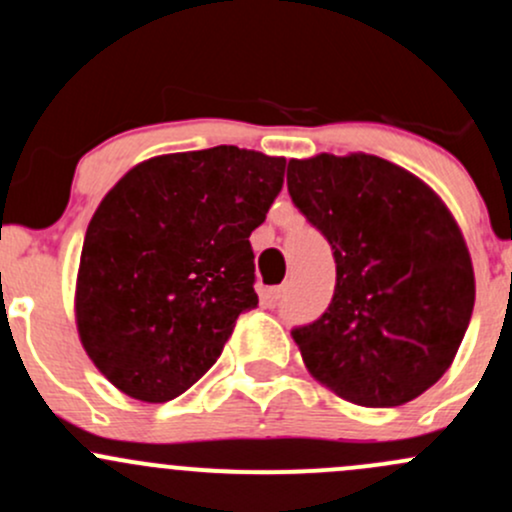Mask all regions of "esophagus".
<instances>
[{
    "label": "esophagus",
    "mask_w": 512,
    "mask_h": 512,
    "mask_svg": "<svg viewBox=\"0 0 512 512\" xmlns=\"http://www.w3.org/2000/svg\"><path fill=\"white\" fill-rule=\"evenodd\" d=\"M268 295H271L273 302H280L285 295H288V285H276V288H271V293Z\"/></svg>",
    "instance_id": "obj_1"
}]
</instances>
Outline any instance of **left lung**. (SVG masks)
Returning a JSON list of instances; mask_svg holds the SVG:
<instances>
[{
    "label": "left lung",
    "mask_w": 512,
    "mask_h": 512,
    "mask_svg": "<svg viewBox=\"0 0 512 512\" xmlns=\"http://www.w3.org/2000/svg\"><path fill=\"white\" fill-rule=\"evenodd\" d=\"M288 192L337 263L324 315L293 329L307 371L364 408L410 403L452 366L474 312V268L452 212L420 178L368 153L290 161Z\"/></svg>",
    "instance_id": "left-lung-1"
}]
</instances>
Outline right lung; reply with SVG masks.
Returning <instances> with one entry per match:
<instances>
[{
  "label": "right lung",
  "instance_id": "right-lung-1",
  "mask_svg": "<svg viewBox=\"0 0 512 512\" xmlns=\"http://www.w3.org/2000/svg\"><path fill=\"white\" fill-rule=\"evenodd\" d=\"M285 158L214 146L139 163L104 195L82 244L75 317L112 386L168 403L200 381L258 305L249 236Z\"/></svg>",
  "mask_w": 512,
  "mask_h": 512
}]
</instances>
